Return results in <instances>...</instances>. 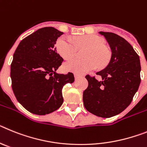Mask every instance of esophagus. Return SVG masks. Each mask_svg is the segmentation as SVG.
<instances>
[{
    "instance_id": "obj_1",
    "label": "esophagus",
    "mask_w": 147,
    "mask_h": 147,
    "mask_svg": "<svg viewBox=\"0 0 147 147\" xmlns=\"http://www.w3.org/2000/svg\"><path fill=\"white\" fill-rule=\"evenodd\" d=\"M82 77H83L82 75H78V74H75V80H78V79L81 78H82Z\"/></svg>"
}]
</instances>
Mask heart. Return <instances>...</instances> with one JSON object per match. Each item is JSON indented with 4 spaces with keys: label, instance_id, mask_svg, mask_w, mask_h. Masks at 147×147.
<instances>
[{
    "label": "heart",
    "instance_id": "obj_1",
    "mask_svg": "<svg viewBox=\"0 0 147 147\" xmlns=\"http://www.w3.org/2000/svg\"><path fill=\"white\" fill-rule=\"evenodd\" d=\"M75 41L71 37L64 35L60 37L56 42L57 51L65 59L74 57L78 52V47L89 49L85 56L87 59L85 61L73 58L65 62L63 68L66 71L81 75L95 69L97 66L103 68L108 64L110 52L104 47V40L100 37L95 35H81L75 37Z\"/></svg>",
    "mask_w": 147,
    "mask_h": 147
}]
</instances>
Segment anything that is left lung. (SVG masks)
<instances>
[{"label":"left lung","mask_w":147,"mask_h":147,"mask_svg":"<svg viewBox=\"0 0 147 147\" xmlns=\"http://www.w3.org/2000/svg\"><path fill=\"white\" fill-rule=\"evenodd\" d=\"M99 34L105 37L112 55L108 65L97 72L101 81L86 76L89 85L83 100L89 112L110 118L123 112L132 102L141 83V63L133 47L124 38L112 32Z\"/></svg>","instance_id":"1"}]
</instances>
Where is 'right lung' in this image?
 Wrapping results in <instances>:
<instances>
[{"instance_id":"1","label":"right lung","mask_w":147,"mask_h":147,"mask_svg":"<svg viewBox=\"0 0 147 147\" xmlns=\"http://www.w3.org/2000/svg\"><path fill=\"white\" fill-rule=\"evenodd\" d=\"M63 34L54 27L38 29L20 41L13 55L10 76L18 101L33 114L54 112L63 102L62 89L75 81L74 75L56 72L63 59L56 52Z\"/></svg>"}]
</instances>
